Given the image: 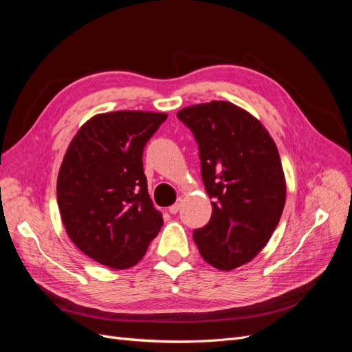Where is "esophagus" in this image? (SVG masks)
Instances as JSON below:
<instances>
[{
	"instance_id": "esophagus-1",
	"label": "esophagus",
	"mask_w": 352,
	"mask_h": 352,
	"mask_svg": "<svg viewBox=\"0 0 352 352\" xmlns=\"http://www.w3.org/2000/svg\"><path fill=\"white\" fill-rule=\"evenodd\" d=\"M180 206H182V199H177L173 206L168 207V212H172V214H176V212L180 210Z\"/></svg>"
}]
</instances>
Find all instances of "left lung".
Here are the masks:
<instances>
[{
    "label": "left lung",
    "mask_w": 352,
    "mask_h": 352,
    "mask_svg": "<svg viewBox=\"0 0 352 352\" xmlns=\"http://www.w3.org/2000/svg\"><path fill=\"white\" fill-rule=\"evenodd\" d=\"M199 148L212 214L194 241L208 264L229 272L251 261L279 225L286 198L278 146L248 111L211 101L177 113Z\"/></svg>",
    "instance_id": "1"
}]
</instances>
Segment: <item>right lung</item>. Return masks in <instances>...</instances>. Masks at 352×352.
<instances>
[{
    "label": "right lung",
    "mask_w": 352,
    "mask_h": 352,
    "mask_svg": "<svg viewBox=\"0 0 352 352\" xmlns=\"http://www.w3.org/2000/svg\"><path fill=\"white\" fill-rule=\"evenodd\" d=\"M166 113L94 116L72 140L57 179V202L72 242L113 269L140 261L163 226L144 175L142 153Z\"/></svg>",
    "instance_id": "add662e5"
}]
</instances>
